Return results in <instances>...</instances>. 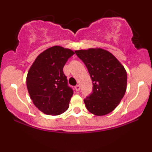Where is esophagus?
Here are the masks:
<instances>
[{"mask_svg":"<svg viewBox=\"0 0 152 152\" xmlns=\"http://www.w3.org/2000/svg\"><path fill=\"white\" fill-rule=\"evenodd\" d=\"M80 88H80L79 85H76V86H75V89H76V91H79Z\"/></svg>","mask_w":152,"mask_h":152,"instance_id":"obj_1","label":"esophagus"}]
</instances>
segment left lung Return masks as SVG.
Here are the masks:
<instances>
[{
    "label": "left lung",
    "mask_w": 152,
    "mask_h": 152,
    "mask_svg": "<svg viewBox=\"0 0 152 152\" xmlns=\"http://www.w3.org/2000/svg\"><path fill=\"white\" fill-rule=\"evenodd\" d=\"M75 53L86 65L93 83V91L83 100L86 109L96 116L109 114L126 92L124 67L112 53L102 48L78 50Z\"/></svg>",
    "instance_id": "left-lung-1"
}]
</instances>
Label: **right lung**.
Here are the masks:
<instances>
[{
	"mask_svg": "<svg viewBox=\"0 0 152 152\" xmlns=\"http://www.w3.org/2000/svg\"><path fill=\"white\" fill-rule=\"evenodd\" d=\"M74 54L72 50L55 46L45 50L33 63L26 85L33 103L43 113L56 116L69 109L74 94L63 69Z\"/></svg>",
	"mask_w": 152,
	"mask_h": 152,
	"instance_id": "add662e5",
	"label": "right lung"
}]
</instances>
